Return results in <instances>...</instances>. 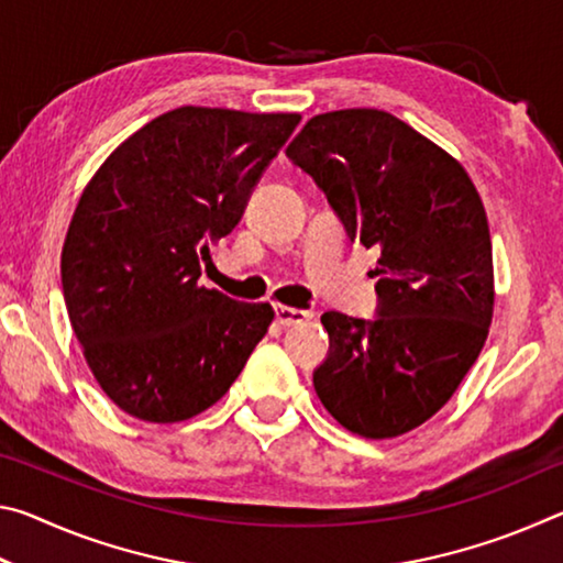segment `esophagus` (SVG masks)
<instances>
[{
    "label": "esophagus",
    "mask_w": 563,
    "mask_h": 563,
    "mask_svg": "<svg viewBox=\"0 0 563 563\" xmlns=\"http://www.w3.org/2000/svg\"><path fill=\"white\" fill-rule=\"evenodd\" d=\"M312 316L308 310H298V308H288V305H275V322L283 328L290 325H300V322L310 320Z\"/></svg>",
    "instance_id": "obj_1"
}]
</instances>
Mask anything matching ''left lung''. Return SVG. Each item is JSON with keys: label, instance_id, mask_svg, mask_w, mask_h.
Here are the masks:
<instances>
[{"label": "left lung", "instance_id": "left-lung-1", "mask_svg": "<svg viewBox=\"0 0 563 563\" xmlns=\"http://www.w3.org/2000/svg\"><path fill=\"white\" fill-rule=\"evenodd\" d=\"M288 158L322 188L350 241L379 253L377 318L325 312L330 352L312 373L352 434L389 440L454 395L489 335L487 213L460 161L379 109L318 113Z\"/></svg>", "mask_w": 563, "mask_h": 563}]
</instances>
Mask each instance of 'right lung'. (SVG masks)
<instances>
[{
    "label": "right lung",
    "instance_id": "add662e5",
    "mask_svg": "<svg viewBox=\"0 0 563 563\" xmlns=\"http://www.w3.org/2000/svg\"><path fill=\"white\" fill-rule=\"evenodd\" d=\"M300 113L180 107L129 136L84 188L62 251L76 340L113 405L184 422L241 375L275 312L198 285Z\"/></svg>",
    "mask_w": 563,
    "mask_h": 563
}]
</instances>
